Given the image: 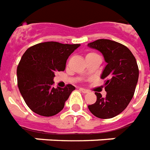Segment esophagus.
I'll use <instances>...</instances> for the list:
<instances>
[{"instance_id":"1","label":"esophagus","mask_w":150,"mask_h":150,"mask_svg":"<svg viewBox=\"0 0 150 150\" xmlns=\"http://www.w3.org/2000/svg\"><path fill=\"white\" fill-rule=\"evenodd\" d=\"M80 90L83 93H88V91L87 90V89H86V88H80Z\"/></svg>"}]
</instances>
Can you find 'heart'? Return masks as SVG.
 Returning a JSON list of instances; mask_svg holds the SVG:
<instances>
[{"label":"heart","mask_w":150,"mask_h":150,"mask_svg":"<svg viewBox=\"0 0 150 150\" xmlns=\"http://www.w3.org/2000/svg\"><path fill=\"white\" fill-rule=\"evenodd\" d=\"M98 55L97 53H95V52H88V54L86 55V57H98Z\"/></svg>","instance_id":"1"}]
</instances>
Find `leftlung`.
Listing matches in <instances>:
<instances>
[{"label":"left lung","instance_id":"8db88e82","mask_svg":"<svg viewBox=\"0 0 150 150\" xmlns=\"http://www.w3.org/2000/svg\"><path fill=\"white\" fill-rule=\"evenodd\" d=\"M88 46L99 50L107 62L101 74L106 96L103 98L96 92L97 100L88 108L97 117L112 118L120 114L133 98L139 76L136 59L127 47L114 40L99 39Z\"/></svg>","mask_w":150,"mask_h":150}]
</instances>
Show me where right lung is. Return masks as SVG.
Returning a JSON list of instances; mask_svg holds the SVG:
<instances>
[{
    "label": "right lung",
    "mask_w": 150,
    "mask_h": 150,
    "mask_svg": "<svg viewBox=\"0 0 150 150\" xmlns=\"http://www.w3.org/2000/svg\"><path fill=\"white\" fill-rule=\"evenodd\" d=\"M79 46L47 41L31 46L23 54L17 69V86L32 111L51 117L63 110L75 87L69 84L55 88L53 77L57 72L64 70L67 59Z\"/></svg>",
    "instance_id": "add662e5"
}]
</instances>
